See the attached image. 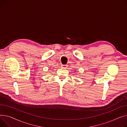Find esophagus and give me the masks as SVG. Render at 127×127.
<instances>
[{"label":"esophagus","instance_id":"obj_1","mask_svg":"<svg viewBox=\"0 0 127 127\" xmlns=\"http://www.w3.org/2000/svg\"><path fill=\"white\" fill-rule=\"evenodd\" d=\"M62 66L63 68H66V67L68 66V65H67V64H62Z\"/></svg>","mask_w":127,"mask_h":127}]
</instances>
